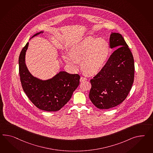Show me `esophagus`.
Instances as JSON below:
<instances>
[{
    "label": "esophagus",
    "instance_id": "esophagus-1",
    "mask_svg": "<svg viewBox=\"0 0 153 153\" xmlns=\"http://www.w3.org/2000/svg\"><path fill=\"white\" fill-rule=\"evenodd\" d=\"M86 80H87V79L86 78H85V77H83V76H81L80 77V82H83V81H85Z\"/></svg>",
    "mask_w": 153,
    "mask_h": 153
}]
</instances>
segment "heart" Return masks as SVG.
Listing matches in <instances>:
<instances>
[{"mask_svg": "<svg viewBox=\"0 0 153 153\" xmlns=\"http://www.w3.org/2000/svg\"><path fill=\"white\" fill-rule=\"evenodd\" d=\"M111 52L109 44L105 40L87 36L75 44L71 53L64 59L73 67H78L82 61L83 71L88 74H95L100 71L109 59Z\"/></svg>", "mask_w": 153, "mask_h": 153, "instance_id": "obj_1", "label": "heart"}]
</instances>
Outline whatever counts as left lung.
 Here are the masks:
<instances>
[{
	"instance_id": "1",
	"label": "left lung",
	"mask_w": 153,
	"mask_h": 153,
	"mask_svg": "<svg viewBox=\"0 0 153 153\" xmlns=\"http://www.w3.org/2000/svg\"><path fill=\"white\" fill-rule=\"evenodd\" d=\"M110 46L119 48L90 80L91 86L89 97L94 105L101 109H108L121 104L129 93L134 78L133 56L122 35L112 33Z\"/></svg>"
}]
</instances>
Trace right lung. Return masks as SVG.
I'll return each instance as SVG.
<instances>
[{"label": "right lung", "mask_w": 153, "mask_h": 153, "mask_svg": "<svg viewBox=\"0 0 153 153\" xmlns=\"http://www.w3.org/2000/svg\"><path fill=\"white\" fill-rule=\"evenodd\" d=\"M42 33H36L32 36ZM29 43L22 49L19 57V73L24 91L33 104L39 109L56 111L62 108L71 99L79 85L80 76L60 71L53 78L42 80L36 78L27 70L25 63V52Z\"/></svg>", "instance_id": "1"}]
</instances>
